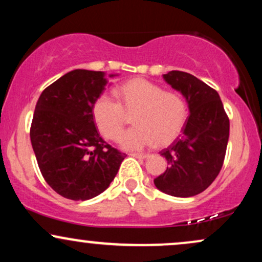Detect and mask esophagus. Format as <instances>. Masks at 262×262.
I'll use <instances>...</instances> for the list:
<instances>
[{"instance_id":"1","label":"esophagus","mask_w":262,"mask_h":262,"mask_svg":"<svg viewBox=\"0 0 262 262\" xmlns=\"http://www.w3.org/2000/svg\"><path fill=\"white\" fill-rule=\"evenodd\" d=\"M132 156H134V158H138V159H148L149 158V154H141V152H133V154H130Z\"/></svg>"}]
</instances>
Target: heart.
<instances>
[{"mask_svg":"<svg viewBox=\"0 0 262 262\" xmlns=\"http://www.w3.org/2000/svg\"><path fill=\"white\" fill-rule=\"evenodd\" d=\"M121 103L113 97L101 95L92 108L98 130L108 139L121 133L125 113L133 114L135 127L118 138L119 145L127 150H140L152 145H166L179 137L186 119L187 107L175 92L164 91L160 86L145 79L129 80L117 91Z\"/></svg>","mask_w":262,"mask_h":262,"instance_id":"obj_1","label":"heart"}]
</instances>
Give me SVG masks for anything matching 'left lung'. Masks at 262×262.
Returning <instances> with one entry per match:
<instances>
[{
  "instance_id": "left-lung-1",
  "label": "left lung",
  "mask_w": 262,
  "mask_h": 262,
  "mask_svg": "<svg viewBox=\"0 0 262 262\" xmlns=\"http://www.w3.org/2000/svg\"><path fill=\"white\" fill-rule=\"evenodd\" d=\"M162 76L183 96L189 117L181 137L160 152L169 167L154 183L170 196H196L214 181L223 166L229 119L218 92L203 81L176 70Z\"/></svg>"
}]
</instances>
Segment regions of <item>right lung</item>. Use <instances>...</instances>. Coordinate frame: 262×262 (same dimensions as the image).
I'll use <instances>...</instances> for the list:
<instances>
[{
  "mask_svg": "<svg viewBox=\"0 0 262 262\" xmlns=\"http://www.w3.org/2000/svg\"><path fill=\"white\" fill-rule=\"evenodd\" d=\"M107 85L103 71L76 69L48 86L35 104L31 141L39 169L69 200L106 191L127 156L102 139L93 121V103Z\"/></svg>",
  "mask_w": 262,
  "mask_h": 262,
  "instance_id": "obj_1",
  "label": "right lung"
}]
</instances>
